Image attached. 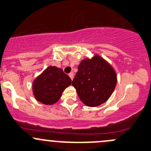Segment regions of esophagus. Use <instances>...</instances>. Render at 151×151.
I'll return each instance as SVG.
<instances>
[{"label": "esophagus", "instance_id": "esophagus-1", "mask_svg": "<svg viewBox=\"0 0 151 151\" xmlns=\"http://www.w3.org/2000/svg\"><path fill=\"white\" fill-rule=\"evenodd\" d=\"M69 77H70V78L71 79V80H73V78H74V73H73V72L69 73Z\"/></svg>", "mask_w": 151, "mask_h": 151}]
</instances>
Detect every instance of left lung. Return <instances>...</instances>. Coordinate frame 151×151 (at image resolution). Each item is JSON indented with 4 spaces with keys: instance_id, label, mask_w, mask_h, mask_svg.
Returning a JSON list of instances; mask_svg holds the SVG:
<instances>
[{
    "instance_id": "8db88e82",
    "label": "left lung",
    "mask_w": 151,
    "mask_h": 151,
    "mask_svg": "<svg viewBox=\"0 0 151 151\" xmlns=\"http://www.w3.org/2000/svg\"><path fill=\"white\" fill-rule=\"evenodd\" d=\"M117 78L112 66L96 55L81 61L72 85L84 104L96 107L106 102L114 92Z\"/></svg>"
}]
</instances>
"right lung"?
Segmentation results:
<instances>
[{
    "instance_id": "right-lung-1",
    "label": "right lung",
    "mask_w": 151,
    "mask_h": 151,
    "mask_svg": "<svg viewBox=\"0 0 151 151\" xmlns=\"http://www.w3.org/2000/svg\"><path fill=\"white\" fill-rule=\"evenodd\" d=\"M71 83V78L62 69L48 66L33 82V93L42 104L52 105L60 99L63 90Z\"/></svg>"
}]
</instances>
